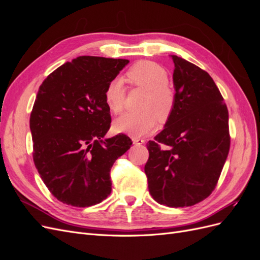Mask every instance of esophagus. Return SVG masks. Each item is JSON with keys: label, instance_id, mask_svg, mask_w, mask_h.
I'll return each instance as SVG.
<instances>
[{"label": "esophagus", "instance_id": "34e87169", "mask_svg": "<svg viewBox=\"0 0 260 260\" xmlns=\"http://www.w3.org/2000/svg\"><path fill=\"white\" fill-rule=\"evenodd\" d=\"M132 142H133V144L142 145V144H144V140L140 139V138H132Z\"/></svg>", "mask_w": 260, "mask_h": 260}]
</instances>
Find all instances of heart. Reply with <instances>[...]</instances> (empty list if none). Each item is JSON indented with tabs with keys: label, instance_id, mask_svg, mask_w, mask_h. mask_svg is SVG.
I'll return each mask as SVG.
<instances>
[{
	"label": "heart",
	"instance_id": "heart-1",
	"mask_svg": "<svg viewBox=\"0 0 260 260\" xmlns=\"http://www.w3.org/2000/svg\"><path fill=\"white\" fill-rule=\"evenodd\" d=\"M130 84L145 90L140 103L139 113L124 114L113 123V130L127 133L132 137H142L152 132L158 119L167 121L175 112L177 95L174 88L167 82L168 74L161 65L151 60H140L127 72ZM104 101L114 114L122 112L125 101V89L121 79L109 82L104 91Z\"/></svg>",
	"mask_w": 260,
	"mask_h": 260
}]
</instances>
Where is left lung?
<instances>
[{
  "instance_id": "1",
  "label": "left lung",
  "mask_w": 260,
  "mask_h": 260,
  "mask_svg": "<svg viewBox=\"0 0 260 260\" xmlns=\"http://www.w3.org/2000/svg\"><path fill=\"white\" fill-rule=\"evenodd\" d=\"M171 58L177 104L164 130L146 144L144 171L152 198L177 208L193 206L215 190L230 135L229 113L212 78L177 55Z\"/></svg>"
}]
</instances>
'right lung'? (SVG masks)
Masks as SVG:
<instances>
[{
    "label": "right lung",
    "mask_w": 260,
    "mask_h": 260,
    "mask_svg": "<svg viewBox=\"0 0 260 260\" xmlns=\"http://www.w3.org/2000/svg\"><path fill=\"white\" fill-rule=\"evenodd\" d=\"M128 59L79 56L42 82L30 115L34 161L59 202L89 207L112 192L111 168L130 148L125 135L104 138L111 114L104 91Z\"/></svg>",
    "instance_id": "add662e5"
}]
</instances>
